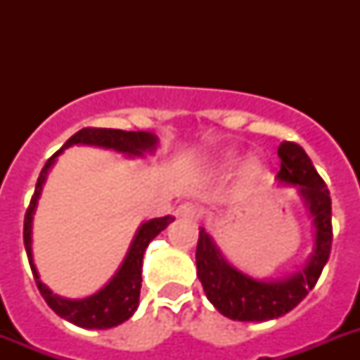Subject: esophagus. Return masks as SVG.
Wrapping results in <instances>:
<instances>
[{
    "label": "esophagus",
    "mask_w": 360,
    "mask_h": 360,
    "mask_svg": "<svg viewBox=\"0 0 360 360\" xmlns=\"http://www.w3.org/2000/svg\"><path fill=\"white\" fill-rule=\"evenodd\" d=\"M175 217H179V219H188V220H194L200 217V211L194 203H181L179 207L175 209Z\"/></svg>",
    "instance_id": "34e87169"
}]
</instances>
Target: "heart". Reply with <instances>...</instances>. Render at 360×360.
I'll return each instance as SVG.
<instances>
[{"instance_id":"heart-1","label":"heart","mask_w":360,"mask_h":360,"mask_svg":"<svg viewBox=\"0 0 360 360\" xmlns=\"http://www.w3.org/2000/svg\"><path fill=\"white\" fill-rule=\"evenodd\" d=\"M257 174V164L256 162H250L246 166V177H252V175Z\"/></svg>"}]
</instances>
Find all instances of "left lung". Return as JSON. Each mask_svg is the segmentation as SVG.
Instances as JSON below:
<instances>
[{"label": "left lung", "mask_w": 360, "mask_h": 360, "mask_svg": "<svg viewBox=\"0 0 360 360\" xmlns=\"http://www.w3.org/2000/svg\"><path fill=\"white\" fill-rule=\"evenodd\" d=\"M280 172L276 179L285 185H299L314 217L316 250L307 267L284 280L263 282L250 278L231 267L205 230H200L196 246L198 278L214 308L236 321H267L284 316L308 295L318 282L333 245V209L325 181L314 168L312 160L295 141L278 147Z\"/></svg>", "instance_id": "8db88e82"}]
</instances>
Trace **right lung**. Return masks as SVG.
I'll use <instances>...</instances> for the list:
<instances>
[{"mask_svg": "<svg viewBox=\"0 0 360 360\" xmlns=\"http://www.w3.org/2000/svg\"><path fill=\"white\" fill-rule=\"evenodd\" d=\"M75 143L106 147V149H115V151L127 153V155H141L143 151H149V149L155 147L157 138L151 132H141V130L127 132V130L120 129H95V127L78 130L75 136H70L69 140L65 141V146L58 153H53L52 157L48 158V162L44 164V168H42L41 175L37 179L35 192L31 196L30 207H27L24 217L25 252H27V259H30L31 273H33V278L37 282V288L41 291V295L44 297V301L48 302V307L52 308L58 316H61L70 323L78 325V327H84V329H110V327H115V325L127 321L136 312L138 301H140L143 252H146L147 245L174 220V217L166 214V217L153 219L140 226V230H138L132 245H130L129 254L124 257L123 265L115 273L114 278L110 280L98 293L87 297V299H78V301L63 299V297L52 293L39 280L37 269L33 265V257H31V219H33L37 200L41 196L48 169H50L56 157L63 151L65 147L75 146Z\"/></svg>", "mask_w": 360, "mask_h": 360, "instance_id": "add662e5", "label": "right lung"}]
</instances>
